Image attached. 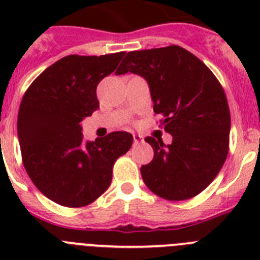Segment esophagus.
<instances>
[{
	"instance_id": "esophagus-1",
	"label": "esophagus",
	"mask_w": 260,
	"mask_h": 260,
	"mask_svg": "<svg viewBox=\"0 0 260 260\" xmlns=\"http://www.w3.org/2000/svg\"><path fill=\"white\" fill-rule=\"evenodd\" d=\"M143 137L142 135H138L134 134V144H139V143H143Z\"/></svg>"
}]
</instances>
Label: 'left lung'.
I'll list each match as a JSON object with an SVG mask.
<instances>
[{
	"label": "left lung",
	"instance_id": "8db88e82",
	"mask_svg": "<svg viewBox=\"0 0 260 260\" xmlns=\"http://www.w3.org/2000/svg\"><path fill=\"white\" fill-rule=\"evenodd\" d=\"M134 73L147 80L153 112L173 137H147L153 160L142 165L144 183L167 201H186L219 174L229 151L231 113L224 89L212 71L178 45L128 52L117 75Z\"/></svg>",
	"mask_w": 260,
	"mask_h": 260
}]
</instances>
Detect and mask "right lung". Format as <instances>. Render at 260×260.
I'll return each instance as SVG.
<instances>
[{"label":"right lung","instance_id":"1","mask_svg":"<svg viewBox=\"0 0 260 260\" xmlns=\"http://www.w3.org/2000/svg\"><path fill=\"white\" fill-rule=\"evenodd\" d=\"M123 56H66L45 69L23 96L18 113L23 165L57 204L77 208L96 201L112 182L114 161L132 147L133 135L126 132L83 143L80 126L99 109L98 84Z\"/></svg>","mask_w":260,"mask_h":260}]
</instances>
